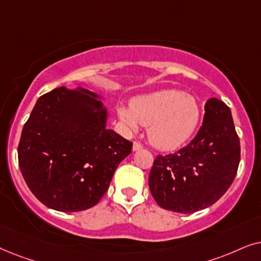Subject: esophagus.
<instances>
[{"instance_id":"obj_1","label":"esophagus","mask_w":261,"mask_h":261,"mask_svg":"<svg viewBox=\"0 0 261 261\" xmlns=\"http://www.w3.org/2000/svg\"><path fill=\"white\" fill-rule=\"evenodd\" d=\"M134 150L135 151H137V150H140V149H142V144L140 143V142H134Z\"/></svg>"}]
</instances>
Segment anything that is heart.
Here are the masks:
<instances>
[{"label":"heart","instance_id":"obj_1","mask_svg":"<svg viewBox=\"0 0 261 261\" xmlns=\"http://www.w3.org/2000/svg\"><path fill=\"white\" fill-rule=\"evenodd\" d=\"M118 116L133 130L148 126L154 147L173 150L190 140L200 119L197 100L179 89H161L133 99L131 106L118 107Z\"/></svg>","mask_w":261,"mask_h":261}]
</instances>
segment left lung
Listing matches in <instances>:
<instances>
[{
  "label": "left lung",
  "mask_w": 261,
  "mask_h": 261,
  "mask_svg": "<svg viewBox=\"0 0 261 261\" xmlns=\"http://www.w3.org/2000/svg\"><path fill=\"white\" fill-rule=\"evenodd\" d=\"M240 152L230 109L210 99L193 140L173 154L155 158L149 174L152 197L174 213L193 214L213 205L234 181Z\"/></svg>",
  "instance_id": "8db88e82"
}]
</instances>
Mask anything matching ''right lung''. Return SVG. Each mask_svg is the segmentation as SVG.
Segmentation results:
<instances>
[{"instance_id": "add662e5", "label": "right lung", "mask_w": 261, "mask_h": 261, "mask_svg": "<svg viewBox=\"0 0 261 261\" xmlns=\"http://www.w3.org/2000/svg\"><path fill=\"white\" fill-rule=\"evenodd\" d=\"M86 94L60 87L41 95L17 147L20 171L31 192L62 213L94 206L133 150V142L105 127L101 102Z\"/></svg>"}]
</instances>
